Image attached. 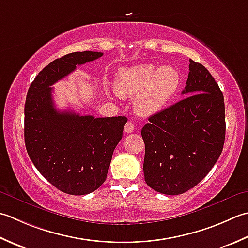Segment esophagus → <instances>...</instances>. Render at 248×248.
<instances>
[{
  "instance_id": "esophagus-1",
  "label": "esophagus",
  "mask_w": 248,
  "mask_h": 248,
  "mask_svg": "<svg viewBox=\"0 0 248 248\" xmlns=\"http://www.w3.org/2000/svg\"><path fill=\"white\" fill-rule=\"evenodd\" d=\"M124 131H125V133H127V134L133 133V131H134V123H131V122L126 123L125 127H124Z\"/></svg>"
}]
</instances>
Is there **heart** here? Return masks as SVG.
I'll return each instance as SVG.
<instances>
[{"label": "heart", "mask_w": 248, "mask_h": 248, "mask_svg": "<svg viewBox=\"0 0 248 248\" xmlns=\"http://www.w3.org/2000/svg\"><path fill=\"white\" fill-rule=\"evenodd\" d=\"M180 74L172 66L156 68L139 64L119 69L114 90L120 97L134 96V108L142 117L158 113L172 99L180 85Z\"/></svg>", "instance_id": "1"}]
</instances>
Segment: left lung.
<instances>
[{
  "label": "left lung",
  "instance_id": "obj_1",
  "mask_svg": "<svg viewBox=\"0 0 248 248\" xmlns=\"http://www.w3.org/2000/svg\"><path fill=\"white\" fill-rule=\"evenodd\" d=\"M182 94L187 97L153 114L141 129L145 183L165 195L183 194L203 180L225 142L224 95L203 65L189 60Z\"/></svg>",
  "mask_w": 248,
  "mask_h": 248
}]
</instances>
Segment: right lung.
<instances>
[{
  "instance_id": "obj_1",
  "label": "right lung",
  "mask_w": 248,
  "mask_h": 248,
  "mask_svg": "<svg viewBox=\"0 0 248 248\" xmlns=\"http://www.w3.org/2000/svg\"><path fill=\"white\" fill-rule=\"evenodd\" d=\"M102 52H73L54 60L28 91L24 105V141L32 163L54 187L69 195H87L102 185L113 151L122 139L125 117L94 118L57 110L51 85L77 65Z\"/></svg>"
}]
</instances>
